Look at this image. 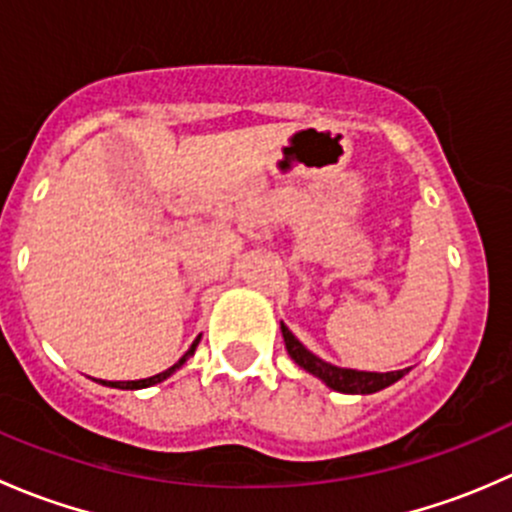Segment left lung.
Here are the masks:
<instances>
[{"mask_svg":"<svg viewBox=\"0 0 512 512\" xmlns=\"http://www.w3.org/2000/svg\"><path fill=\"white\" fill-rule=\"evenodd\" d=\"M282 337H285L287 352L297 361L302 369H307L309 374L319 376L329 389L342 391V394H374V391L386 389L394 381H399L401 376L409 369L401 371H386V374H374V371H356V369H342V366L327 364L324 359L314 356L309 349H304V344L299 339H294V334L282 324Z\"/></svg>","mask_w":512,"mask_h":512,"instance_id":"1","label":"left lung"}]
</instances>
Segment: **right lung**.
I'll return each instance as SVG.
<instances>
[{
	"label": "right lung",
	"instance_id": "right-lung-1",
	"mask_svg": "<svg viewBox=\"0 0 512 512\" xmlns=\"http://www.w3.org/2000/svg\"><path fill=\"white\" fill-rule=\"evenodd\" d=\"M198 342H200V337L195 339V342H193V347H190L188 352L183 354V359H180L178 364H173V366H170V369L160 371V374H156V376H148V379H141V381H101V384H106V386H113V389H146V386H153V384H158V381L168 379V376L173 374L175 369H180V366L185 364V359H188V356L195 352V347H198Z\"/></svg>",
	"mask_w": 512,
	"mask_h": 512
}]
</instances>
